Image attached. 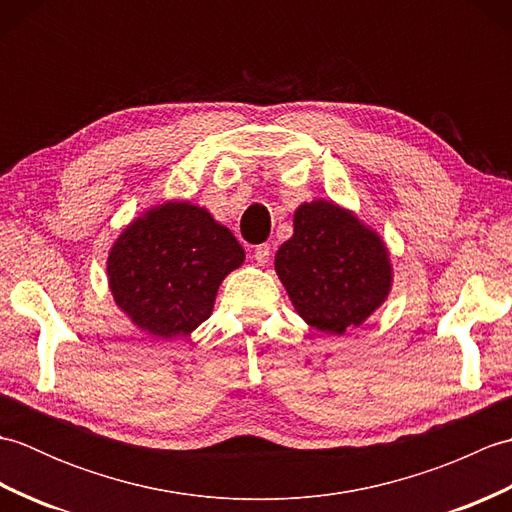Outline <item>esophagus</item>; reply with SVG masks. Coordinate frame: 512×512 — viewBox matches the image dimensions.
Returning <instances> with one entry per match:
<instances>
[{"mask_svg": "<svg viewBox=\"0 0 512 512\" xmlns=\"http://www.w3.org/2000/svg\"><path fill=\"white\" fill-rule=\"evenodd\" d=\"M268 259H270V246H268V244H259V246L255 248V262H257L259 266H266Z\"/></svg>", "mask_w": 512, "mask_h": 512, "instance_id": "esophagus-1", "label": "esophagus"}]
</instances>
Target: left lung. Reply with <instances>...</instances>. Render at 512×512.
Masks as SVG:
<instances>
[{"label": "left lung", "mask_w": 512, "mask_h": 512, "mask_svg": "<svg viewBox=\"0 0 512 512\" xmlns=\"http://www.w3.org/2000/svg\"><path fill=\"white\" fill-rule=\"evenodd\" d=\"M275 268L303 321L325 334L361 325L391 286L383 242L332 202L299 206Z\"/></svg>", "instance_id": "obj_1"}]
</instances>
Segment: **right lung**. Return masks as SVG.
<instances>
[{"label":"right lung","mask_w":512,"mask_h":512,"mask_svg":"<svg viewBox=\"0 0 512 512\" xmlns=\"http://www.w3.org/2000/svg\"><path fill=\"white\" fill-rule=\"evenodd\" d=\"M242 262L244 248L209 211L173 202L125 228L107 275L116 303L138 328L173 339L211 317L222 279Z\"/></svg>","instance_id":"right-lung-1"}]
</instances>
